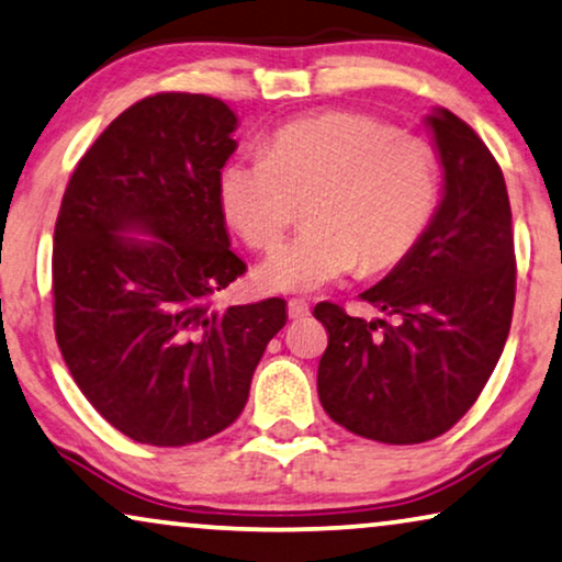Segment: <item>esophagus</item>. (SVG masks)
Here are the masks:
<instances>
[{"mask_svg":"<svg viewBox=\"0 0 562 562\" xmlns=\"http://www.w3.org/2000/svg\"><path fill=\"white\" fill-rule=\"evenodd\" d=\"M289 317L291 319H306L310 317V304L304 299H291L289 302Z\"/></svg>","mask_w":562,"mask_h":562,"instance_id":"1","label":"esophagus"}]
</instances>
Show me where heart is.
<instances>
[{"label": "heart", "mask_w": 562, "mask_h": 562, "mask_svg": "<svg viewBox=\"0 0 562 562\" xmlns=\"http://www.w3.org/2000/svg\"><path fill=\"white\" fill-rule=\"evenodd\" d=\"M310 199V227L260 263L258 286L312 294L356 273L386 271L417 248L440 204V164L417 137L386 122L327 112L273 133L266 153L222 168L220 202L243 240L273 248Z\"/></svg>", "instance_id": "b5f03b06"}]
</instances>
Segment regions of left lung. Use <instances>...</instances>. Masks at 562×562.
I'll list each match as a JSON object with an SVG mask.
<instances>
[{
    "mask_svg": "<svg viewBox=\"0 0 562 562\" xmlns=\"http://www.w3.org/2000/svg\"><path fill=\"white\" fill-rule=\"evenodd\" d=\"M442 199L427 233L386 279L360 294L389 319L314 306L327 329L317 391L352 435L389 445L440 437L475 404L509 337L517 263L504 173L471 125L427 117Z\"/></svg>",
    "mask_w": 562,
    "mask_h": 562,
    "instance_id": "left-lung-1",
    "label": "left lung"
}]
</instances>
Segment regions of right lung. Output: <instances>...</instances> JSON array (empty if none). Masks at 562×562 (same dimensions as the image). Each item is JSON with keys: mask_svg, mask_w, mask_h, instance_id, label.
<instances>
[{"mask_svg": "<svg viewBox=\"0 0 562 562\" xmlns=\"http://www.w3.org/2000/svg\"><path fill=\"white\" fill-rule=\"evenodd\" d=\"M235 127L222 99L145 97L83 153L60 202V356L91 406L135 442L181 448L233 425L266 345L286 325L283 299L212 304L245 273L220 202Z\"/></svg>", "mask_w": 562, "mask_h": 562, "instance_id": "right-lung-1", "label": "right lung"}]
</instances>
